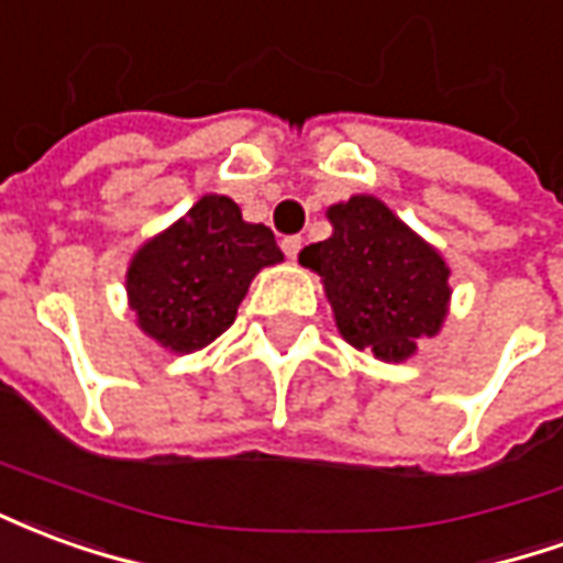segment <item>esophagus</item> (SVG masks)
<instances>
[{"instance_id": "obj_1", "label": "esophagus", "mask_w": 563, "mask_h": 563, "mask_svg": "<svg viewBox=\"0 0 563 563\" xmlns=\"http://www.w3.org/2000/svg\"><path fill=\"white\" fill-rule=\"evenodd\" d=\"M283 253H286V256H289V258H295V256H298V253H301V246H305V241H301V238H295V234H292V238H283Z\"/></svg>"}]
</instances>
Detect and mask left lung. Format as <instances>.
<instances>
[{"instance_id": "8db88e82", "label": "left lung", "mask_w": 563, "mask_h": 563, "mask_svg": "<svg viewBox=\"0 0 563 563\" xmlns=\"http://www.w3.org/2000/svg\"><path fill=\"white\" fill-rule=\"evenodd\" d=\"M331 238L298 262L319 274L334 325L355 350L407 362L449 317L446 258L377 196H350L325 210Z\"/></svg>"}]
</instances>
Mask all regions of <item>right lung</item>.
Here are the masks:
<instances>
[{"label":"right lung","instance_id":"1","mask_svg":"<svg viewBox=\"0 0 563 563\" xmlns=\"http://www.w3.org/2000/svg\"><path fill=\"white\" fill-rule=\"evenodd\" d=\"M280 262L268 225L246 222L232 198L208 192L132 253L129 310L162 350L196 353L232 325L258 271Z\"/></svg>","mask_w":563,"mask_h":563}]
</instances>
